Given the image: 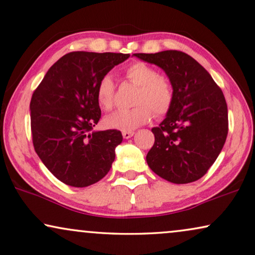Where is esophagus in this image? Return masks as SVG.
I'll return each mask as SVG.
<instances>
[{
	"instance_id": "esophagus-1",
	"label": "esophagus",
	"mask_w": 255,
	"mask_h": 255,
	"mask_svg": "<svg viewBox=\"0 0 255 255\" xmlns=\"http://www.w3.org/2000/svg\"><path fill=\"white\" fill-rule=\"evenodd\" d=\"M133 131H123V137L125 139H129V138H131L133 136Z\"/></svg>"
}]
</instances>
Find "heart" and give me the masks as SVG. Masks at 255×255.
Wrapping results in <instances>:
<instances>
[{
  "instance_id": "b5f03b06",
  "label": "heart",
  "mask_w": 255,
  "mask_h": 255,
  "mask_svg": "<svg viewBox=\"0 0 255 255\" xmlns=\"http://www.w3.org/2000/svg\"><path fill=\"white\" fill-rule=\"evenodd\" d=\"M126 76L132 83L139 86L135 103L136 107L119 109L105 119L108 128L123 131H132L147 124L152 117V110L157 116L168 112L173 104V89L158 71L143 62L129 66ZM115 83L110 75L104 76L97 86V101L105 110H110L115 103Z\"/></svg>"
}]
</instances>
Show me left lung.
I'll return each instance as SVG.
<instances>
[{"mask_svg": "<svg viewBox=\"0 0 255 255\" xmlns=\"http://www.w3.org/2000/svg\"><path fill=\"white\" fill-rule=\"evenodd\" d=\"M163 69L173 88V104L146 156L150 169L174 184L195 182L206 174L223 148L229 130L222 90L191 55L176 50L135 53Z\"/></svg>", "mask_w": 255, "mask_h": 255, "instance_id": "left-lung-1", "label": "left lung"}]
</instances>
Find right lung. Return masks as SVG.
Instances as JSON below:
<instances>
[{
	"mask_svg": "<svg viewBox=\"0 0 255 255\" xmlns=\"http://www.w3.org/2000/svg\"><path fill=\"white\" fill-rule=\"evenodd\" d=\"M130 55L76 51L60 58L32 95L35 152L51 173L72 187L99 182L112 168L119 130H92L101 117L97 86Z\"/></svg>",
	"mask_w": 255,
	"mask_h": 255,
	"instance_id": "right-lung-1",
	"label": "right lung"
}]
</instances>
